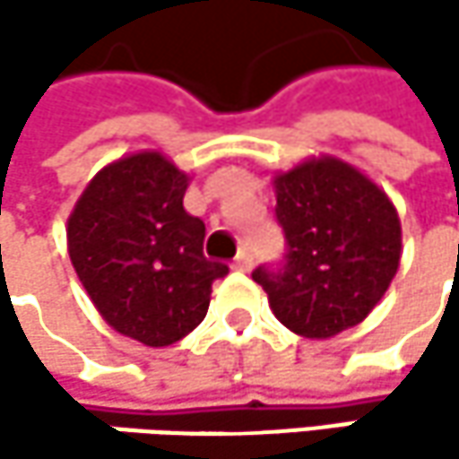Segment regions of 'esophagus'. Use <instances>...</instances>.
I'll list each match as a JSON object with an SVG mask.
<instances>
[{"label":"esophagus","mask_w":459,"mask_h":459,"mask_svg":"<svg viewBox=\"0 0 459 459\" xmlns=\"http://www.w3.org/2000/svg\"><path fill=\"white\" fill-rule=\"evenodd\" d=\"M252 265H255L252 255H249V252H238V255L233 257V265H230V268H233V271H249Z\"/></svg>","instance_id":"34e87169"}]
</instances>
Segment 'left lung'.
<instances>
[{
	"label": "left lung",
	"instance_id": "obj_1",
	"mask_svg": "<svg viewBox=\"0 0 459 459\" xmlns=\"http://www.w3.org/2000/svg\"><path fill=\"white\" fill-rule=\"evenodd\" d=\"M284 260L252 279L295 334L326 340L369 316L402 260L396 207L356 167L321 156L276 175Z\"/></svg>",
	"mask_w": 459,
	"mask_h": 459
}]
</instances>
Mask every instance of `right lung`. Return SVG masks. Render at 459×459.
I'll return each instance as SVG.
<instances>
[{"mask_svg":"<svg viewBox=\"0 0 459 459\" xmlns=\"http://www.w3.org/2000/svg\"><path fill=\"white\" fill-rule=\"evenodd\" d=\"M188 175L159 151L103 167L68 218V255L117 332L164 348L194 332L226 263L204 257V223L183 210Z\"/></svg>","mask_w":459,"mask_h":459,"instance_id":"obj_1","label":"right lung"}]
</instances>
